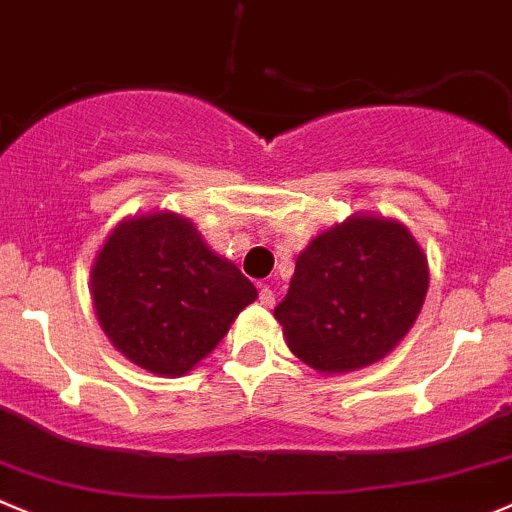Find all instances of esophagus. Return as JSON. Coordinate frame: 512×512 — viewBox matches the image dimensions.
I'll return each instance as SVG.
<instances>
[{"mask_svg": "<svg viewBox=\"0 0 512 512\" xmlns=\"http://www.w3.org/2000/svg\"><path fill=\"white\" fill-rule=\"evenodd\" d=\"M260 305L265 307L275 305V292H272L267 285H260Z\"/></svg>", "mask_w": 512, "mask_h": 512, "instance_id": "esophagus-1", "label": "esophagus"}]
</instances>
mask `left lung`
<instances>
[{"instance_id":"obj_1","label":"left lung","mask_w":512,"mask_h":512,"mask_svg":"<svg viewBox=\"0 0 512 512\" xmlns=\"http://www.w3.org/2000/svg\"><path fill=\"white\" fill-rule=\"evenodd\" d=\"M428 282V257L403 222L352 215L297 255L275 317L305 365L352 372L398 347L423 310Z\"/></svg>"}]
</instances>
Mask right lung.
Instances as JSON below:
<instances>
[{
	"mask_svg": "<svg viewBox=\"0 0 512 512\" xmlns=\"http://www.w3.org/2000/svg\"><path fill=\"white\" fill-rule=\"evenodd\" d=\"M89 277L112 345L162 377L190 372L257 297L255 285L175 212L119 222Z\"/></svg>",
	"mask_w": 512,
	"mask_h": 512,
	"instance_id": "obj_1",
	"label": "right lung"
}]
</instances>
